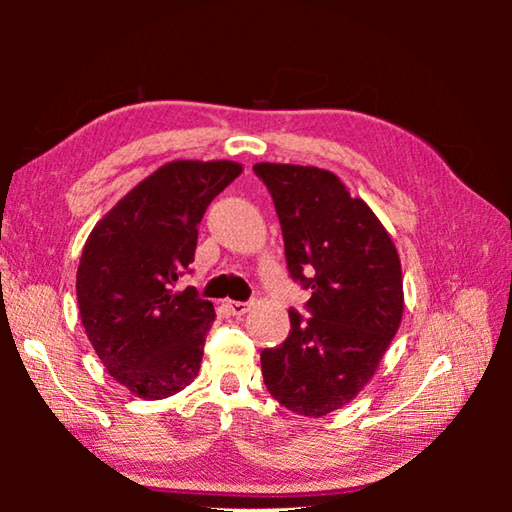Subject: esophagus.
Masks as SVG:
<instances>
[{"label": "esophagus", "mask_w": 512, "mask_h": 512, "mask_svg": "<svg viewBox=\"0 0 512 512\" xmlns=\"http://www.w3.org/2000/svg\"><path fill=\"white\" fill-rule=\"evenodd\" d=\"M228 309L232 316H244L250 311V302H239V300H228Z\"/></svg>", "instance_id": "34e87169"}]
</instances>
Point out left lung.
I'll return each mask as SVG.
<instances>
[{
	"label": "left lung",
	"instance_id": "8db88e82",
	"mask_svg": "<svg viewBox=\"0 0 512 512\" xmlns=\"http://www.w3.org/2000/svg\"><path fill=\"white\" fill-rule=\"evenodd\" d=\"M309 318L289 311L287 341L262 352L264 384L289 411L320 418L357 397L402 323V266L375 212L332 171L259 162Z\"/></svg>",
	"mask_w": 512,
	"mask_h": 512
}]
</instances>
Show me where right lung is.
Masks as SVG:
<instances>
[{
    "instance_id": "right-lung-1",
    "label": "right lung",
    "mask_w": 512,
    "mask_h": 512,
    "mask_svg": "<svg viewBox=\"0 0 512 512\" xmlns=\"http://www.w3.org/2000/svg\"><path fill=\"white\" fill-rule=\"evenodd\" d=\"M241 173L230 160H176L153 171L94 225L76 298L85 334L110 377L135 397L162 400L201 370L214 323L210 300L176 291L194 262L207 205Z\"/></svg>"
}]
</instances>
